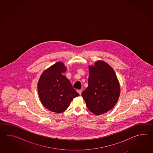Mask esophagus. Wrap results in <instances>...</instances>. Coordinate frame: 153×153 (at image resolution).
Returning a JSON list of instances; mask_svg holds the SVG:
<instances>
[{"mask_svg":"<svg viewBox=\"0 0 153 153\" xmlns=\"http://www.w3.org/2000/svg\"><path fill=\"white\" fill-rule=\"evenodd\" d=\"M77 92H78L79 94H80V95H81V90H77Z\"/></svg>","mask_w":153,"mask_h":153,"instance_id":"obj_1","label":"esophagus"}]
</instances>
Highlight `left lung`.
I'll use <instances>...</instances> for the list:
<instances>
[{
  "label": "left lung",
  "instance_id": "left-lung-1",
  "mask_svg": "<svg viewBox=\"0 0 153 153\" xmlns=\"http://www.w3.org/2000/svg\"><path fill=\"white\" fill-rule=\"evenodd\" d=\"M88 87L82 92L88 109L101 115L114 107L120 95V85L113 69L98 61L89 67Z\"/></svg>",
  "mask_w": 153,
  "mask_h": 153
}]
</instances>
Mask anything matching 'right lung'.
<instances>
[{
  "instance_id": "obj_1",
  "label": "right lung",
  "mask_w": 153,
  "mask_h": 153,
  "mask_svg": "<svg viewBox=\"0 0 153 153\" xmlns=\"http://www.w3.org/2000/svg\"><path fill=\"white\" fill-rule=\"evenodd\" d=\"M67 69L62 62H57L42 73L38 83L42 103L49 111L57 113L65 111L73 98L79 94L65 76Z\"/></svg>"
}]
</instances>
